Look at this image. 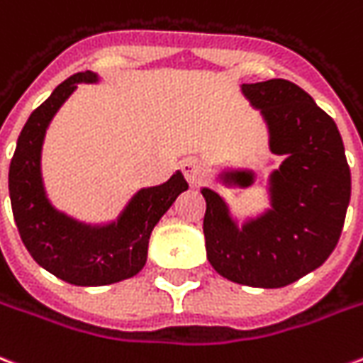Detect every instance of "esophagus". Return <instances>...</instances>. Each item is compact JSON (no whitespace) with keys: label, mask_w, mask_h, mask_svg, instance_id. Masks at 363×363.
I'll return each mask as SVG.
<instances>
[{"label":"esophagus","mask_w":363,"mask_h":363,"mask_svg":"<svg viewBox=\"0 0 363 363\" xmlns=\"http://www.w3.org/2000/svg\"><path fill=\"white\" fill-rule=\"evenodd\" d=\"M181 169H182V175L190 182V186H198L203 179V165L198 157H184L181 162Z\"/></svg>","instance_id":"1"}]
</instances>
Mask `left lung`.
<instances>
[{
  "instance_id": "obj_1",
  "label": "left lung",
  "mask_w": 363,
  "mask_h": 363,
  "mask_svg": "<svg viewBox=\"0 0 363 363\" xmlns=\"http://www.w3.org/2000/svg\"><path fill=\"white\" fill-rule=\"evenodd\" d=\"M242 93L267 121L270 152L286 160L268 179L270 209L242 226L217 192L201 188L207 259L226 280L274 289L322 267L335 249L350 169L335 121L298 85L268 79L243 83ZM220 179L247 188L255 173L225 171Z\"/></svg>"
}]
</instances>
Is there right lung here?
Wrapping results in <instances>:
<instances>
[{
    "instance_id": "obj_1",
    "label": "right lung",
    "mask_w": 363,
    "mask_h": 363,
    "mask_svg": "<svg viewBox=\"0 0 363 363\" xmlns=\"http://www.w3.org/2000/svg\"><path fill=\"white\" fill-rule=\"evenodd\" d=\"M95 72H79L60 83L22 127L9 167L13 217L22 243L47 272L72 286H108L133 278L148 257V240L188 182L181 171L160 186L140 188L110 225H85L47 200L41 179V146L52 116L77 83H95Z\"/></svg>"
}]
</instances>
